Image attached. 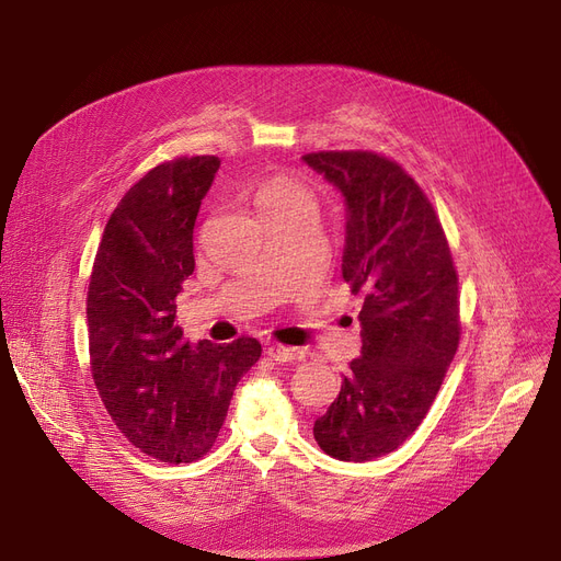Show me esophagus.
Masks as SVG:
<instances>
[{"mask_svg":"<svg viewBox=\"0 0 561 561\" xmlns=\"http://www.w3.org/2000/svg\"><path fill=\"white\" fill-rule=\"evenodd\" d=\"M265 355H268L273 362H296V359H302L305 352L300 347H290V345H279V343H273L265 347Z\"/></svg>","mask_w":561,"mask_h":561,"instance_id":"1","label":"esophagus"}]
</instances>
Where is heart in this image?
<instances>
[{"instance_id": "heart-1", "label": "heart", "mask_w": 561, "mask_h": 561, "mask_svg": "<svg viewBox=\"0 0 561 561\" xmlns=\"http://www.w3.org/2000/svg\"><path fill=\"white\" fill-rule=\"evenodd\" d=\"M302 204H311L309 191L298 182L284 180V176H275V180L265 182L256 193V206L261 216L296 209V206Z\"/></svg>"}]
</instances>
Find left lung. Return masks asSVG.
Segmentation results:
<instances>
[{
	"label": "left lung",
	"mask_w": 561,
	"mask_h": 561,
	"mask_svg": "<svg viewBox=\"0 0 561 561\" xmlns=\"http://www.w3.org/2000/svg\"><path fill=\"white\" fill-rule=\"evenodd\" d=\"M302 161L343 197L341 271L364 293L362 357L313 438L334 459L370 461L416 432L440 389L459 345L457 273L430 199L398 163L373 152Z\"/></svg>",
	"instance_id": "8db88e82"
}]
</instances>
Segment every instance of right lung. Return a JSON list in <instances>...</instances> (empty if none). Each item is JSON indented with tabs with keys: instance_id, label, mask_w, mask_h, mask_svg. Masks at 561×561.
<instances>
[{
	"instance_id": "right-lung-1",
	"label": "right lung",
	"mask_w": 561,
	"mask_h": 561,
	"mask_svg": "<svg viewBox=\"0 0 561 561\" xmlns=\"http://www.w3.org/2000/svg\"><path fill=\"white\" fill-rule=\"evenodd\" d=\"M218 157L161 163L111 214L88 286L85 316L95 387L115 425L159 461L209 453L236 385L261 343H186L174 325L176 296L195 271L193 227Z\"/></svg>"
}]
</instances>
